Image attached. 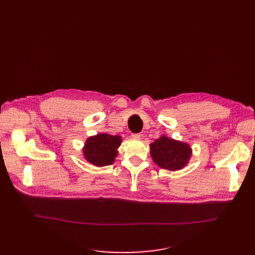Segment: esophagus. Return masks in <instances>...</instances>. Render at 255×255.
Listing matches in <instances>:
<instances>
[{
	"mask_svg": "<svg viewBox=\"0 0 255 255\" xmlns=\"http://www.w3.org/2000/svg\"><path fill=\"white\" fill-rule=\"evenodd\" d=\"M140 134L139 133H136V134H132V138H134V139H140Z\"/></svg>",
	"mask_w": 255,
	"mask_h": 255,
	"instance_id": "obj_1",
	"label": "esophagus"
}]
</instances>
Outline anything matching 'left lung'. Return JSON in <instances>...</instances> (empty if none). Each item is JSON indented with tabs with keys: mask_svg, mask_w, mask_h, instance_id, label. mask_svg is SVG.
Here are the masks:
<instances>
[{
	"mask_svg": "<svg viewBox=\"0 0 255 255\" xmlns=\"http://www.w3.org/2000/svg\"><path fill=\"white\" fill-rule=\"evenodd\" d=\"M150 155L160 168L176 171L188 165L192 149L189 143L163 134L150 143Z\"/></svg>",
	"mask_w": 255,
	"mask_h": 255,
	"instance_id": "obj_1",
	"label": "left lung"
}]
</instances>
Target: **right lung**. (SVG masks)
Instances as JSON below:
<instances>
[{"label": "right lung", "instance_id": "1", "mask_svg": "<svg viewBox=\"0 0 255 255\" xmlns=\"http://www.w3.org/2000/svg\"><path fill=\"white\" fill-rule=\"evenodd\" d=\"M121 143L122 136L102 132L86 139L83 156L89 163L97 167L111 165L118 156V149Z\"/></svg>", "mask_w": 255, "mask_h": 255}]
</instances>
